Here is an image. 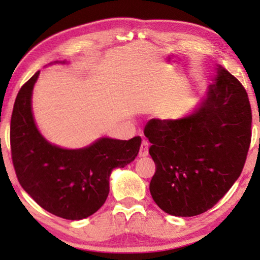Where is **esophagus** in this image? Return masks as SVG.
I'll return each mask as SVG.
<instances>
[{"label":"esophagus","instance_id":"1","mask_svg":"<svg viewBox=\"0 0 260 260\" xmlns=\"http://www.w3.org/2000/svg\"><path fill=\"white\" fill-rule=\"evenodd\" d=\"M149 154V143L148 141L143 140L142 141V144H141V149H140V157H145V156H148Z\"/></svg>","mask_w":260,"mask_h":260}]
</instances>
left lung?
<instances>
[{
	"instance_id": "1",
	"label": "left lung",
	"mask_w": 260,
	"mask_h": 260,
	"mask_svg": "<svg viewBox=\"0 0 260 260\" xmlns=\"http://www.w3.org/2000/svg\"><path fill=\"white\" fill-rule=\"evenodd\" d=\"M251 124L247 92L221 65L191 115L149 120L144 135L156 165L149 189L158 207L175 216H195L218 204L243 172Z\"/></svg>"
}]
</instances>
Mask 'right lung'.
I'll return each instance as SVG.
<instances>
[{
  "mask_svg": "<svg viewBox=\"0 0 260 260\" xmlns=\"http://www.w3.org/2000/svg\"><path fill=\"white\" fill-rule=\"evenodd\" d=\"M38 71L16 95L10 120V149L16 177L46 211L67 220L90 216L104 205L112 169L133 162L141 137L129 141L101 138L90 147L67 150L41 136L31 113V91Z\"/></svg>",
  "mask_w": 260,
  "mask_h": 260,
  "instance_id": "1",
  "label": "right lung"
}]
</instances>
